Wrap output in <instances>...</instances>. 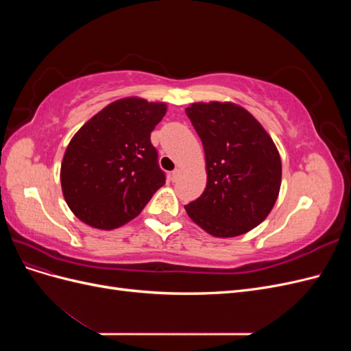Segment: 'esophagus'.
Wrapping results in <instances>:
<instances>
[{
	"instance_id": "esophagus-1",
	"label": "esophagus",
	"mask_w": 351,
	"mask_h": 351,
	"mask_svg": "<svg viewBox=\"0 0 351 351\" xmlns=\"http://www.w3.org/2000/svg\"><path fill=\"white\" fill-rule=\"evenodd\" d=\"M180 176H182V171H180L178 168H176L174 171L171 173V180H173V182H177V180L180 178Z\"/></svg>"
}]
</instances>
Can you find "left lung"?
Listing matches in <instances>:
<instances>
[{"mask_svg":"<svg viewBox=\"0 0 351 351\" xmlns=\"http://www.w3.org/2000/svg\"><path fill=\"white\" fill-rule=\"evenodd\" d=\"M205 149L208 182L186 212L215 237H236L268 217L280 193L281 159L254 117L230 102L186 110Z\"/></svg>","mask_w":351,"mask_h":351,"instance_id":"1","label":"left lung"}]
</instances>
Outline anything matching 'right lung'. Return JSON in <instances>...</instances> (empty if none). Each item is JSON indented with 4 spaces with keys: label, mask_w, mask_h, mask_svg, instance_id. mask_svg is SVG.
<instances>
[{
    "label": "right lung",
    "mask_w": 351,
    "mask_h": 351,
    "mask_svg": "<svg viewBox=\"0 0 351 351\" xmlns=\"http://www.w3.org/2000/svg\"><path fill=\"white\" fill-rule=\"evenodd\" d=\"M167 107L139 98L115 101L84 124L69 143L61 187L69 208L99 230L136 218L165 184L151 133Z\"/></svg>",
    "instance_id": "right-lung-1"
}]
</instances>
